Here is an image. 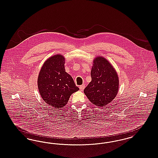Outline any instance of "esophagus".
Masks as SVG:
<instances>
[{
    "label": "esophagus",
    "mask_w": 158,
    "mask_h": 158,
    "mask_svg": "<svg viewBox=\"0 0 158 158\" xmlns=\"http://www.w3.org/2000/svg\"><path fill=\"white\" fill-rule=\"evenodd\" d=\"M79 89H80V90H81V91H83V90H84V89H85V85H81V86H79Z\"/></svg>",
    "instance_id": "1"
}]
</instances>
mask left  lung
<instances>
[{
  "label": "left lung",
  "instance_id": "obj_1",
  "mask_svg": "<svg viewBox=\"0 0 158 158\" xmlns=\"http://www.w3.org/2000/svg\"><path fill=\"white\" fill-rule=\"evenodd\" d=\"M91 81L84 93L93 104L102 106L110 103L118 94L119 77L114 68L105 58L97 57L91 71Z\"/></svg>",
  "mask_w": 158,
  "mask_h": 158
}]
</instances>
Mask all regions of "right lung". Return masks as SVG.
Returning <instances> with one entry per match:
<instances>
[{"label": "right lung", "instance_id": "right-lung-1", "mask_svg": "<svg viewBox=\"0 0 158 158\" xmlns=\"http://www.w3.org/2000/svg\"><path fill=\"white\" fill-rule=\"evenodd\" d=\"M65 58L56 54L44 62L39 73L38 86L40 94L48 105L62 108L72 93L79 90L71 76L65 72Z\"/></svg>", "mask_w": 158, "mask_h": 158}]
</instances>
